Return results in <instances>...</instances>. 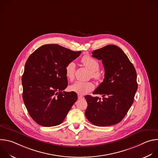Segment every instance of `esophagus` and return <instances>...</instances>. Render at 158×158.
I'll return each instance as SVG.
<instances>
[{
    "mask_svg": "<svg viewBox=\"0 0 158 158\" xmlns=\"http://www.w3.org/2000/svg\"><path fill=\"white\" fill-rule=\"evenodd\" d=\"M84 96H81V95H78V99H84Z\"/></svg>",
    "mask_w": 158,
    "mask_h": 158,
    "instance_id": "obj_1",
    "label": "esophagus"
}]
</instances>
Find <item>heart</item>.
<instances>
[{
	"label": "heart",
	"instance_id": "b5f03b06",
	"mask_svg": "<svg viewBox=\"0 0 158 158\" xmlns=\"http://www.w3.org/2000/svg\"><path fill=\"white\" fill-rule=\"evenodd\" d=\"M82 64L91 72V77L95 80H100L102 76V73L99 71V62L96 59L89 56H84L81 59ZM76 65L74 62H70L65 67V76L69 80H73L74 77ZM70 91L81 95L85 94L94 89V84L91 82L77 81L69 87Z\"/></svg>",
	"mask_w": 158,
	"mask_h": 158
}]
</instances>
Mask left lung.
<instances>
[{
    "label": "left lung",
    "instance_id": "left-lung-1",
    "mask_svg": "<svg viewBox=\"0 0 158 158\" xmlns=\"http://www.w3.org/2000/svg\"><path fill=\"white\" fill-rule=\"evenodd\" d=\"M93 57L102 60L105 74L103 82L93 92L102 99L85 96V115L98 126H109L121 122L133 103L138 89L137 74L133 64L119 47L108 45L94 51Z\"/></svg>",
    "mask_w": 158,
    "mask_h": 158
}]
</instances>
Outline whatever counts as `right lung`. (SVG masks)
Segmentation results:
<instances>
[{"label": "right lung", "mask_w": 158, "mask_h": 158, "mask_svg": "<svg viewBox=\"0 0 158 158\" xmlns=\"http://www.w3.org/2000/svg\"><path fill=\"white\" fill-rule=\"evenodd\" d=\"M58 44H46L27 59L22 77L24 102L38 124L52 127L61 124L77 99L74 92H65L68 84L66 65L79 56Z\"/></svg>", "instance_id": "obj_1"}]
</instances>
